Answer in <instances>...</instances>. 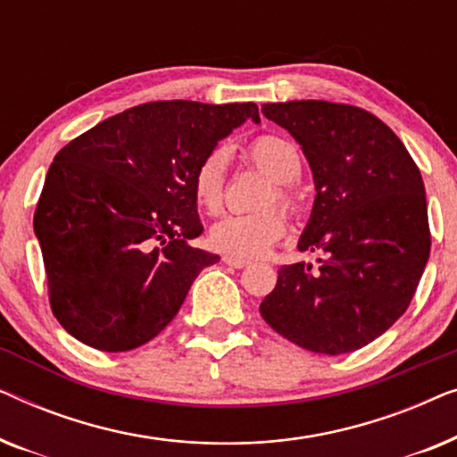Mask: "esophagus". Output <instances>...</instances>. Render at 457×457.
Instances as JSON below:
<instances>
[{
    "label": "esophagus",
    "mask_w": 457,
    "mask_h": 457,
    "mask_svg": "<svg viewBox=\"0 0 457 457\" xmlns=\"http://www.w3.org/2000/svg\"><path fill=\"white\" fill-rule=\"evenodd\" d=\"M222 262L227 266H230V268H245L249 262L247 260H243V258H233V255H224L222 258Z\"/></svg>",
    "instance_id": "34e87169"
}]
</instances>
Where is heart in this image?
I'll use <instances>...</instances> for the list:
<instances>
[{"label":"heart","instance_id":"b5f03b06","mask_svg":"<svg viewBox=\"0 0 457 457\" xmlns=\"http://www.w3.org/2000/svg\"><path fill=\"white\" fill-rule=\"evenodd\" d=\"M247 155L260 170H264L274 183L268 193L266 205L278 202L293 208L295 199L289 185L302 172V155L295 143L285 137L262 135L247 145ZM228 152L214 147L199 162L193 174V195L202 210L218 214L224 204V180H227ZM287 233V220L278 210H264L255 214H230L210 228V245L233 258H260L280 241Z\"/></svg>","mask_w":457,"mask_h":457}]
</instances>
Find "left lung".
Segmentation results:
<instances>
[{
  "label": "left lung",
  "mask_w": 457,
  "mask_h": 457,
  "mask_svg": "<svg viewBox=\"0 0 457 457\" xmlns=\"http://www.w3.org/2000/svg\"><path fill=\"white\" fill-rule=\"evenodd\" d=\"M289 130L314 177L316 197L299 252L318 266L278 270L262 318L295 345L339 355L368 345L408 310L430 255L420 170L399 137L345 104H264Z\"/></svg>",
  "instance_id": "left-lung-1"
}]
</instances>
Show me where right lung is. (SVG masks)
<instances>
[{
	"mask_svg": "<svg viewBox=\"0 0 457 457\" xmlns=\"http://www.w3.org/2000/svg\"><path fill=\"white\" fill-rule=\"evenodd\" d=\"M249 118L260 122L252 102H152L60 149L33 224L66 333L129 352L168 327L197 274L220 260L187 243L204 230L193 174Z\"/></svg>",
	"mask_w": 457,
	"mask_h": 457,
	"instance_id": "right-lung-1",
	"label": "right lung"
}]
</instances>
